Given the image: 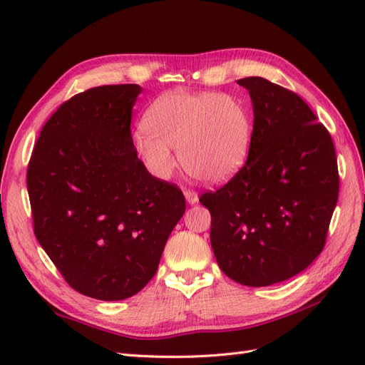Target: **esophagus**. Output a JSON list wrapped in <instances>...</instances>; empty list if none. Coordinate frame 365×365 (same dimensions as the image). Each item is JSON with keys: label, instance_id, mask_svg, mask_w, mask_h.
<instances>
[{"label": "esophagus", "instance_id": "34e87169", "mask_svg": "<svg viewBox=\"0 0 365 365\" xmlns=\"http://www.w3.org/2000/svg\"><path fill=\"white\" fill-rule=\"evenodd\" d=\"M185 199H187V202H188L190 205H192V204H197L199 196H197V192H196V191H192V190H185Z\"/></svg>", "mask_w": 365, "mask_h": 365}]
</instances>
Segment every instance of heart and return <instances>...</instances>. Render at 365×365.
<instances>
[{"mask_svg":"<svg viewBox=\"0 0 365 365\" xmlns=\"http://www.w3.org/2000/svg\"><path fill=\"white\" fill-rule=\"evenodd\" d=\"M135 150L149 173L168 178L177 166L196 180L220 185L245 166L251 149L252 115L238 97L218 92L170 91L147 108Z\"/></svg>","mask_w":365,"mask_h":365,"instance_id":"heart-1","label":"heart"}]
</instances>
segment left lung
<instances>
[{
  "mask_svg": "<svg viewBox=\"0 0 365 365\" xmlns=\"http://www.w3.org/2000/svg\"><path fill=\"white\" fill-rule=\"evenodd\" d=\"M252 102L246 165L200 204L222 273L247 287L287 281L319 257L339 197L332 139L294 92L260 76L237 81Z\"/></svg>",
  "mask_w": 365,
  "mask_h": 365,
  "instance_id": "left-lung-1",
  "label": "left lung"
}]
</instances>
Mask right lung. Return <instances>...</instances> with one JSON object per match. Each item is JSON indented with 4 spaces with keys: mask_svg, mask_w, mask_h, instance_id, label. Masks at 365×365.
<instances>
[{
    "mask_svg": "<svg viewBox=\"0 0 365 365\" xmlns=\"http://www.w3.org/2000/svg\"><path fill=\"white\" fill-rule=\"evenodd\" d=\"M141 91L114 84L67 100L28 165L37 242L72 289L102 301L144 289L187 208L138 158L130 122Z\"/></svg>",
    "mask_w": 365,
    "mask_h": 365,
    "instance_id": "add662e5",
    "label": "right lung"
}]
</instances>
